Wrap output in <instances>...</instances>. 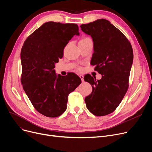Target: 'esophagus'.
Returning a JSON list of instances; mask_svg holds the SVG:
<instances>
[{
  "instance_id": "esophagus-1",
  "label": "esophagus",
  "mask_w": 152,
  "mask_h": 152,
  "mask_svg": "<svg viewBox=\"0 0 152 152\" xmlns=\"http://www.w3.org/2000/svg\"><path fill=\"white\" fill-rule=\"evenodd\" d=\"M80 77L81 78L82 82H84V76L83 75H80Z\"/></svg>"
}]
</instances>
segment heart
I'll return each instance as SVG.
<instances>
[{
  "instance_id": "obj_1",
  "label": "heart",
  "mask_w": 152,
  "mask_h": 152,
  "mask_svg": "<svg viewBox=\"0 0 152 152\" xmlns=\"http://www.w3.org/2000/svg\"><path fill=\"white\" fill-rule=\"evenodd\" d=\"M90 39V38H87V37H86V38H83L81 41H84V40H87V39ZM77 69L79 70V71H81L82 70H83V68H81V67H80V66H79L78 68H77Z\"/></svg>"
}]
</instances>
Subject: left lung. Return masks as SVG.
<instances>
[{"instance_id":"8db88e82","label":"left lung","mask_w":152,"mask_h":152,"mask_svg":"<svg viewBox=\"0 0 152 152\" xmlns=\"http://www.w3.org/2000/svg\"><path fill=\"white\" fill-rule=\"evenodd\" d=\"M94 42L91 64L102 75L96 81L90 75L84 77L92 91L85 97L88 109L96 116L108 115L117 109L128 90L133 63L132 45L122 33L105 19L80 26Z\"/></svg>"}]
</instances>
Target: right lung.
<instances>
[{"label":"right lung","mask_w":152,"mask_h":152,"mask_svg":"<svg viewBox=\"0 0 152 152\" xmlns=\"http://www.w3.org/2000/svg\"><path fill=\"white\" fill-rule=\"evenodd\" d=\"M75 23L46 22L28 37L21 50L23 88L34 108L48 117L61 115L66 109L69 93L81 83L73 72L55 74V63L74 35H79Z\"/></svg>","instance_id":"1"}]
</instances>
